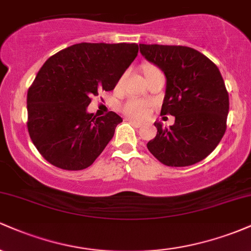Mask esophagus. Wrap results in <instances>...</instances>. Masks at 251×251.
<instances>
[{"label": "esophagus", "instance_id": "esophagus-1", "mask_svg": "<svg viewBox=\"0 0 251 251\" xmlns=\"http://www.w3.org/2000/svg\"><path fill=\"white\" fill-rule=\"evenodd\" d=\"M127 122H129L131 124H133V125L135 126V127H140V126L143 125L142 123L140 122H137V120H134V119H131V118H127Z\"/></svg>", "mask_w": 251, "mask_h": 251}]
</instances>
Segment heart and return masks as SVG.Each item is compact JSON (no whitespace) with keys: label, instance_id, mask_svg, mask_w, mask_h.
Returning a JSON list of instances; mask_svg holds the SVG:
<instances>
[{"label":"heart","instance_id":"1","mask_svg":"<svg viewBox=\"0 0 251 251\" xmlns=\"http://www.w3.org/2000/svg\"><path fill=\"white\" fill-rule=\"evenodd\" d=\"M152 71H158L154 67H148L146 72H152ZM122 111L126 116L133 117V118H143L148 114L149 107L145 102L142 101L139 99H135V98H131L127 101H125L122 105Z\"/></svg>","mask_w":251,"mask_h":251}]
</instances>
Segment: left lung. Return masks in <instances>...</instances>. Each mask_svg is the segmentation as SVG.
Here are the masks:
<instances>
[{"mask_svg": "<svg viewBox=\"0 0 251 251\" xmlns=\"http://www.w3.org/2000/svg\"><path fill=\"white\" fill-rule=\"evenodd\" d=\"M140 53L166 76L160 114L175 117L148 143L152 154L166 166L183 168L201 162L216 149L226 129L229 94L211 60L185 46L144 45Z\"/></svg>", "mask_w": 251, "mask_h": 251, "instance_id": "1", "label": "left lung"}]
</instances>
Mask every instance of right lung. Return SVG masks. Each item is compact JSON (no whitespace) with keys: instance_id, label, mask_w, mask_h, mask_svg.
I'll return each instance as SVG.
<instances>
[{"instance_id":"obj_1","label":"right lung","mask_w":251,"mask_h":251,"mask_svg":"<svg viewBox=\"0 0 251 251\" xmlns=\"http://www.w3.org/2000/svg\"><path fill=\"white\" fill-rule=\"evenodd\" d=\"M135 43H77L47 60L28 89L27 127L51 165L79 171L94 163L123 119L86 112L92 97L112 91L137 56Z\"/></svg>"}]
</instances>
